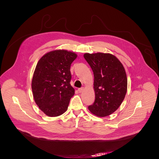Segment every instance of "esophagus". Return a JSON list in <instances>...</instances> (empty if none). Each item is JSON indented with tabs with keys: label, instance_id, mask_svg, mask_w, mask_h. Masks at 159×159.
I'll use <instances>...</instances> for the list:
<instances>
[{
	"label": "esophagus",
	"instance_id": "esophagus-1",
	"mask_svg": "<svg viewBox=\"0 0 159 159\" xmlns=\"http://www.w3.org/2000/svg\"><path fill=\"white\" fill-rule=\"evenodd\" d=\"M78 91H79L80 93H81L83 91H84V88H79L78 89Z\"/></svg>",
	"mask_w": 159,
	"mask_h": 159
}]
</instances>
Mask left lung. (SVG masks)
Instances as JSON below:
<instances>
[{"mask_svg": "<svg viewBox=\"0 0 159 159\" xmlns=\"http://www.w3.org/2000/svg\"><path fill=\"white\" fill-rule=\"evenodd\" d=\"M84 57L93 73L95 102L88 107L91 113L106 117L116 111L127 90V78L120 61L110 53H85Z\"/></svg>", "mask_w": 159, "mask_h": 159, "instance_id": "8db88e82", "label": "left lung"}]
</instances>
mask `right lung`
Returning <instances> with one entry per match:
<instances>
[{
    "label": "right lung",
    "mask_w": 159,
    "mask_h": 159,
    "mask_svg": "<svg viewBox=\"0 0 159 159\" xmlns=\"http://www.w3.org/2000/svg\"><path fill=\"white\" fill-rule=\"evenodd\" d=\"M77 54L65 49L48 52L39 61L32 80L35 103L46 116L56 117L68 109L75 89L70 84V66Z\"/></svg>",
    "instance_id": "1"
}]
</instances>
